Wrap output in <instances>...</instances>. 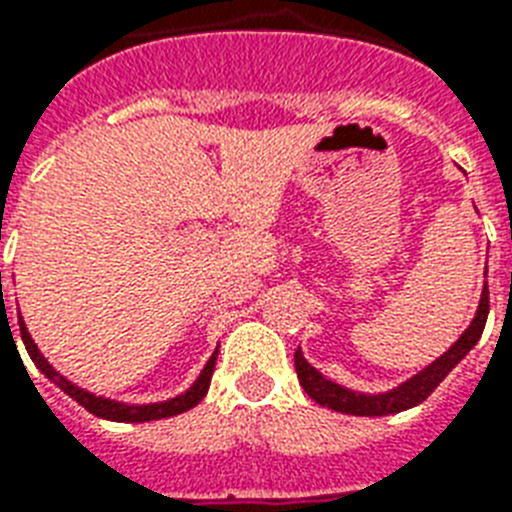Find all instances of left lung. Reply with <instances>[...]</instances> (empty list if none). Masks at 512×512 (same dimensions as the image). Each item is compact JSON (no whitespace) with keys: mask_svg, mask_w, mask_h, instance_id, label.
<instances>
[{"mask_svg":"<svg viewBox=\"0 0 512 512\" xmlns=\"http://www.w3.org/2000/svg\"><path fill=\"white\" fill-rule=\"evenodd\" d=\"M486 315H489V286H484L481 292V305L479 313L473 318V323L468 326L458 342L452 344L450 350L444 352L436 363H431L426 371H421L415 378H410L407 384H402L400 389H394L389 394H355L350 389H344L339 384H331L328 378H323L321 373L315 371L313 365L307 363L302 352H294V368H297V378L302 389H305L310 397H313L318 405L328 407V410H336V413H350V415H392L402 413L407 407L418 405L434 392L436 386L442 384L444 376L455 368V365L463 360L468 352L473 350V344L481 339V331L486 326Z\"/></svg>","mask_w":512,"mask_h":512,"instance_id":"8db88e82","label":"left lung"}]
</instances>
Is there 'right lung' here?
Returning <instances> with one entry per match:
<instances>
[{
  "instance_id": "obj_1",
  "label": "right lung",
  "mask_w": 512,
  "mask_h": 512,
  "mask_svg": "<svg viewBox=\"0 0 512 512\" xmlns=\"http://www.w3.org/2000/svg\"><path fill=\"white\" fill-rule=\"evenodd\" d=\"M18 326H20V336H23V344H26L28 355H31V360L36 363V368H39V371L44 373L49 381H54V384L60 386L62 392L70 394V397H73L78 405L86 407V410L97 415V418H107V421L141 423V421H160V418H170V415L186 413V410H191L194 405H199V402H202V397L207 394V389H210V378H213V371H215V360H218V352H215V355L210 357V363L205 365L202 376L197 378V384L191 386L186 394L176 397V400L160 402V405H120V402H112V400H105V397H94V394L83 392V389H78V386L70 384L68 378H62L60 373L54 371L52 365L44 360V355L36 350V344H33V339H31V334H28V328H26V323H23V318H18Z\"/></svg>"
}]
</instances>
